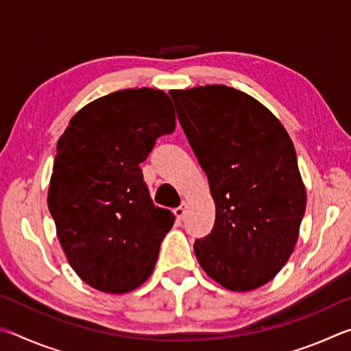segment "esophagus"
Masks as SVG:
<instances>
[{
	"mask_svg": "<svg viewBox=\"0 0 351 351\" xmlns=\"http://www.w3.org/2000/svg\"><path fill=\"white\" fill-rule=\"evenodd\" d=\"M186 209H187V203H186V201H182L181 206L176 207V209H175V215H176L178 219L184 218V215H186Z\"/></svg>",
	"mask_w": 351,
	"mask_h": 351,
	"instance_id": "esophagus-1",
	"label": "esophagus"
}]
</instances>
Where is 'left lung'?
I'll return each mask as SVG.
<instances>
[{
  "label": "left lung",
  "instance_id": "left-lung-1",
  "mask_svg": "<svg viewBox=\"0 0 351 351\" xmlns=\"http://www.w3.org/2000/svg\"><path fill=\"white\" fill-rule=\"evenodd\" d=\"M170 96L215 201L212 232L193 245L199 266L226 289L263 287L293 254L306 207L293 141L265 105L235 88Z\"/></svg>",
  "mask_w": 351,
  "mask_h": 351
}]
</instances>
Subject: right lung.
<instances>
[{"instance_id": "obj_1", "label": "right lung", "mask_w": 351, "mask_h": 351, "mask_svg": "<svg viewBox=\"0 0 351 351\" xmlns=\"http://www.w3.org/2000/svg\"><path fill=\"white\" fill-rule=\"evenodd\" d=\"M175 125L164 91L122 90L83 106L58 139L47 207L90 287L123 294L152 276L175 215L153 204L139 164Z\"/></svg>"}]
</instances>
